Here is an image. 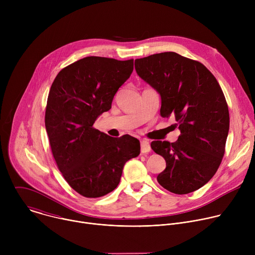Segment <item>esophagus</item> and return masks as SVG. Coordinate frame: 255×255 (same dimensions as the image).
I'll return each instance as SVG.
<instances>
[{"instance_id":"1","label":"esophagus","mask_w":255,"mask_h":255,"mask_svg":"<svg viewBox=\"0 0 255 255\" xmlns=\"http://www.w3.org/2000/svg\"><path fill=\"white\" fill-rule=\"evenodd\" d=\"M151 150V147H150V144L148 141L146 140H142L141 141V152L142 153H147Z\"/></svg>"}]
</instances>
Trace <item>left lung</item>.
Listing matches in <instances>:
<instances>
[{"label":"left lung","mask_w":255,"mask_h":255,"mask_svg":"<svg viewBox=\"0 0 255 255\" xmlns=\"http://www.w3.org/2000/svg\"><path fill=\"white\" fill-rule=\"evenodd\" d=\"M135 69L160 94V115H173L180 130L176 142H151L166 162L157 181L173 194L195 192L214 176L225 153L230 118L223 91L203 63L175 52L137 58Z\"/></svg>","instance_id":"1"}]
</instances>
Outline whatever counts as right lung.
Instances as JSON below:
<instances>
[{
  "label": "right lung",
  "mask_w": 255,
  "mask_h": 255,
  "mask_svg": "<svg viewBox=\"0 0 255 255\" xmlns=\"http://www.w3.org/2000/svg\"><path fill=\"white\" fill-rule=\"evenodd\" d=\"M133 62L88 56L62 68L51 85L45 127L52 155L67 184L86 198L114 191L126 161L140 153L138 139L110 137L93 127L111 109Z\"/></svg>",
  "instance_id": "1"
}]
</instances>
